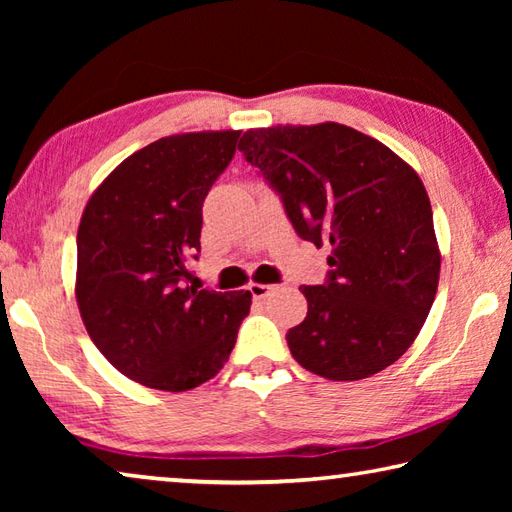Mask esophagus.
Returning <instances> with one entry per match:
<instances>
[{"label":"esophagus","mask_w":512,"mask_h":512,"mask_svg":"<svg viewBox=\"0 0 512 512\" xmlns=\"http://www.w3.org/2000/svg\"><path fill=\"white\" fill-rule=\"evenodd\" d=\"M273 289H275L273 284H259V282H253V284H250V287H248V291L253 293L255 300H264Z\"/></svg>","instance_id":"esophagus-1"}]
</instances>
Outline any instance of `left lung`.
I'll return each mask as SVG.
<instances>
[{
  "instance_id": "obj_1",
  "label": "left lung",
  "mask_w": 512,
  "mask_h": 512,
  "mask_svg": "<svg viewBox=\"0 0 512 512\" xmlns=\"http://www.w3.org/2000/svg\"><path fill=\"white\" fill-rule=\"evenodd\" d=\"M239 151L280 194L302 239L332 246L325 284L300 287L287 334L302 368L332 381L377 375L411 348L438 291L431 203L411 164L350 126L250 128Z\"/></svg>"
}]
</instances>
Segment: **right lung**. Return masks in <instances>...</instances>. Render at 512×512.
<instances>
[{
    "label": "right lung",
    "instance_id": "obj_1",
    "mask_svg": "<svg viewBox=\"0 0 512 512\" xmlns=\"http://www.w3.org/2000/svg\"><path fill=\"white\" fill-rule=\"evenodd\" d=\"M241 131L169 135L94 189L76 235V302L99 352L121 375L180 393L212 379L235 348L250 291H198L203 201Z\"/></svg>",
    "mask_w": 512,
    "mask_h": 512
}]
</instances>
